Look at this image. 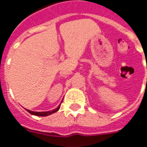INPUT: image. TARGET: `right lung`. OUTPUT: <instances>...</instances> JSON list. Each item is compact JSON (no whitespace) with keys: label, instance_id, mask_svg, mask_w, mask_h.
I'll return each instance as SVG.
<instances>
[{"label":"right lung","instance_id":"1","mask_svg":"<svg viewBox=\"0 0 147 147\" xmlns=\"http://www.w3.org/2000/svg\"><path fill=\"white\" fill-rule=\"evenodd\" d=\"M61 107V105H59L57 108H56L55 109H53V111H47V112H34V111L28 110V109H26V110L29 113L32 114V115H34V116H38V117H46V116H49L52 113H54L57 111L59 110V109Z\"/></svg>","mask_w":147,"mask_h":147}]
</instances>
